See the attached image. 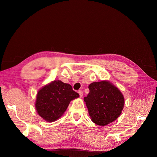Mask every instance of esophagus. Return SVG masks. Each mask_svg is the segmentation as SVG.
<instances>
[{"label":"esophagus","mask_w":157,"mask_h":157,"mask_svg":"<svg viewBox=\"0 0 157 157\" xmlns=\"http://www.w3.org/2000/svg\"><path fill=\"white\" fill-rule=\"evenodd\" d=\"M78 93H79V96H80V97H83V92L81 91V90H79L78 91Z\"/></svg>","instance_id":"esophagus-1"}]
</instances>
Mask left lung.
<instances>
[{"mask_svg": "<svg viewBox=\"0 0 157 157\" xmlns=\"http://www.w3.org/2000/svg\"><path fill=\"white\" fill-rule=\"evenodd\" d=\"M90 92L84 101L92 120L104 126L116 120L124 105L121 92L108 81L94 82L88 86Z\"/></svg>", "mask_w": 157, "mask_h": 157, "instance_id": "8db88e82", "label": "left lung"}]
</instances>
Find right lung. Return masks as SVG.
Instances as JSON below:
<instances>
[{
  "label": "right lung",
  "mask_w": 157,
  "mask_h": 157,
  "mask_svg": "<svg viewBox=\"0 0 157 157\" xmlns=\"http://www.w3.org/2000/svg\"><path fill=\"white\" fill-rule=\"evenodd\" d=\"M78 97L71 85L59 80L53 81L38 92L36 108L43 119L55 121L61 117L70 102Z\"/></svg>",
  "instance_id": "obj_1"
}]
</instances>
